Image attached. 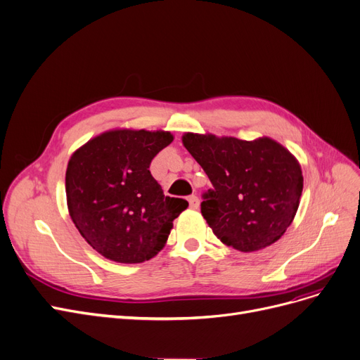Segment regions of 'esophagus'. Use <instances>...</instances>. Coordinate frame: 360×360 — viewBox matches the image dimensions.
I'll return each instance as SVG.
<instances>
[{
    "label": "esophagus",
    "mask_w": 360,
    "mask_h": 360,
    "mask_svg": "<svg viewBox=\"0 0 360 360\" xmlns=\"http://www.w3.org/2000/svg\"><path fill=\"white\" fill-rule=\"evenodd\" d=\"M188 202H190V207L191 209H198L200 207V200L197 195H190L188 197Z\"/></svg>",
    "instance_id": "esophagus-1"
}]
</instances>
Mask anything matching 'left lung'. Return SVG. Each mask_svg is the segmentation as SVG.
Here are the masks:
<instances>
[{"mask_svg":"<svg viewBox=\"0 0 360 360\" xmlns=\"http://www.w3.org/2000/svg\"><path fill=\"white\" fill-rule=\"evenodd\" d=\"M182 144L213 185L201 214L219 240L250 253L284 236L303 191L302 166L284 146L269 136L244 141L193 132Z\"/></svg>","mask_w":360,"mask_h":360,"instance_id":"8db88e82","label":"left lung"}]
</instances>
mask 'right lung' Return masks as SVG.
<instances>
[{
	"mask_svg": "<svg viewBox=\"0 0 360 360\" xmlns=\"http://www.w3.org/2000/svg\"><path fill=\"white\" fill-rule=\"evenodd\" d=\"M174 141L167 131L110 129L69 159V214L97 253L117 263H143L165 247L175 219L188 207L166 197L150 174L154 155Z\"/></svg>",
	"mask_w": 360,
	"mask_h": 360,
	"instance_id": "1",
	"label": "right lung"
}]
</instances>
